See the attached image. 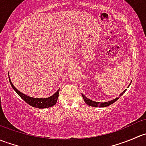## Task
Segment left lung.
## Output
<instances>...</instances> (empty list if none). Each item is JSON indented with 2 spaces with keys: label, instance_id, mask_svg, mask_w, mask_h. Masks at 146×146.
<instances>
[{
  "label": "left lung",
  "instance_id": "left-lung-1",
  "mask_svg": "<svg viewBox=\"0 0 146 146\" xmlns=\"http://www.w3.org/2000/svg\"><path fill=\"white\" fill-rule=\"evenodd\" d=\"M126 91V89L124 90V91H123V92H122L119 95V96H121V95H123V94ZM82 97L83 98L84 101L86 102V104H88V105L91 106V107H107V106H110V104H113L114 102H115L119 99V98H115V99L109 101V102H98L92 101V100H91L88 99V98H87L86 97H85L84 95H82Z\"/></svg>",
  "mask_w": 146,
  "mask_h": 146
}]
</instances>
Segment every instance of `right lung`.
Wrapping results in <instances>:
<instances>
[{
	"instance_id": "1",
	"label": "right lung",
	"mask_w": 146,
	"mask_h": 146,
	"mask_svg": "<svg viewBox=\"0 0 146 146\" xmlns=\"http://www.w3.org/2000/svg\"><path fill=\"white\" fill-rule=\"evenodd\" d=\"M9 81L10 85H11L12 88H13L15 91L18 94L19 96L26 102L28 104L33 107H36V108L39 109H44V108H48V107H53L54 104L56 103L57 100H58V97L59 95V90L56 91L52 96L48 97L46 98H32V97H29L27 95H25V94L22 93L21 92L17 90L15 87L13 85L11 80H10L9 77Z\"/></svg>"
}]
</instances>
